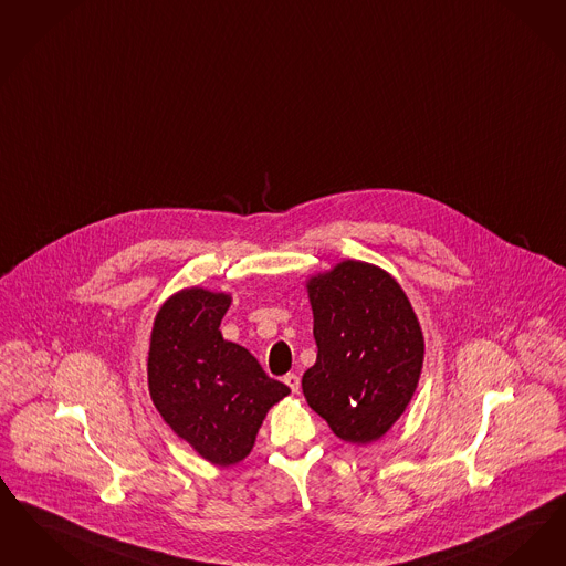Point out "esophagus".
Here are the masks:
<instances>
[{"label":"esophagus","instance_id":"1","mask_svg":"<svg viewBox=\"0 0 566 566\" xmlns=\"http://www.w3.org/2000/svg\"><path fill=\"white\" fill-rule=\"evenodd\" d=\"M284 384L289 385L293 391H298V387H301V379H298V375H296V373H289V375L284 377Z\"/></svg>","mask_w":566,"mask_h":566}]
</instances>
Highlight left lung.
<instances>
[{"mask_svg": "<svg viewBox=\"0 0 566 566\" xmlns=\"http://www.w3.org/2000/svg\"><path fill=\"white\" fill-rule=\"evenodd\" d=\"M316 364L303 375L307 405L352 444L375 442L408 407L426 343L407 294L377 265L343 261L307 282Z\"/></svg>", "mask_w": 566, "mask_h": 566, "instance_id": "obj_1", "label": "left lung"}]
</instances>
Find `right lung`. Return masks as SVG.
I'll list each match as a JSON object with an SVG mask.
<instances>
[{
	"label": "right lung",
	"instance_id": "right-lung-1",
	"mask_svg": "<svg viewBox=\"0 0 566 566\" xmlns=\"http://www.w3.org/2000/svg\"><path fill=\"white\" fill-rule=\"evenodd\" d=\"M231 305L226 293L185 289L154 322L147 377L161 419L206 461L233 465L254 447L268 410L291 389L265 375L219 326Z\"/></svg>",
	"mask_w": 566,
	"mask_h": 566
}]
</instances>
